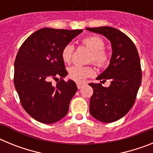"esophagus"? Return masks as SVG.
<instances>
[{
	"label": "esophagus",
	"mask_w": 153,
	"mask_h": 153,
	"mask_svg": "<svg viewBox=\"0 0 153 153\" xmlns=\"http://www.w3.org/2000/svg\"><path fill=\"white\" fill-rule=\"evenodd\" d=\"M85 85H86V83H80V82H78V83H76V86H77L78 89H81L83 86H85Z\"/></svg>",
	"instance_id": "obj_1"
}]
</instances>
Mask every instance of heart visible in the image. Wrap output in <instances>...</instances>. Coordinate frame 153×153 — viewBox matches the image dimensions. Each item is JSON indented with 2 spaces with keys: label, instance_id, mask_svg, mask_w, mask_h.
I'll use <instances>...</instances> for the list:
<instances>
[{
  "label": "heart",
  "instance_id": "1",
  "mask_svg": "<svg viewBox=\"0 0 153 153\" xmlns=\"http://www.w3.org/2000/svg\"><path fill=\"white\" fill-rule=\"evenodd\" d=\"M82 44L91 51L89 57V62H93L100 68L106 67L110 60L109 53L105 47V41L102 37L97 35L87 36L82 40ZM74 47L72 44H67L61 51V58L65 63L72 61ZM95 74V70L91 66L74 65L69 69V76L76 82H83L86 78L93 76Z\"/></svg>",
  "mask_w": 153,
  "mask_h": 153
}]
</instances>
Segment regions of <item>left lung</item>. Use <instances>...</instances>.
Segmentation results:
<instances>
[{
  "label": "left lung",
  "mask_w": 153,
  "mask_h": 153,
  "mask_svg": "<svg viewBox=\"0 0 153 153\" xmlns=\"http://www.w3.org/2000/svg\"><path fill=\"white\" fill-rule=\"evenodd\" d=\"M110 40L113 53L109 67L97 79L111 81L109 87L90 83L93 93L90 101V114L99 121L112 123L130 110L142 81L140 59L137 49L129 36L110 27L86 28Z\"/></svg>",
  "instance_id": "1"
}]
</instances>
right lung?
Returning a JSON list of instances; mask_svg holds the SVG:
<instances>
[{"instance_id":"obj_1","label":"right lung","mask_w":153,"mask_h":153,"mask_svg":"<svg viewBox=\"0 0 153 153\" xmlns=\"http://www.w3.org/2000/svg\"><path fill=\"white\" fill-rule=\"evenodd\" d=\"M82 32L42 28L27 37L17 52L13 74L15 89L24 110L42 123L57 122L68 112L77 87L73 80L63 79L68 73L61 51ZM53 80L58 82L56 86L52 84Z\"/></svg>"}]
</instances>
